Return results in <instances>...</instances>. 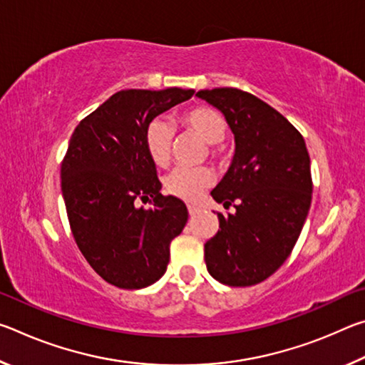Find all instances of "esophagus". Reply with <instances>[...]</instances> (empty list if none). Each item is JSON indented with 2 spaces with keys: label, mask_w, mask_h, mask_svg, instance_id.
<instances>
[{
  "label": "esophagus",
  "mask_w": 365,
  "mask_h": 365,
  "mask_svg": "<svg viewBox=\"0 0 365 365\" xmlns=\"http://www.w3.org/2000/svg\"><path fill=\"white\" fill-rule=\"evenodd\" d=\"M187 207H188V212H190V215H196L197 212L201 211V207H200V206H196V205H188Z\"/></svg>",
  "instance_id": "esophagus-1"
}]
</instances>
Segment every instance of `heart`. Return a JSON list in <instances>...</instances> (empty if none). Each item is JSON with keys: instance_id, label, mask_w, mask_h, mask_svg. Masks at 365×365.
I'll return each instance as SVG.
<instances>
[{"instance_id": "heart-1", "label": "heart", "mask_w": 365, "mask_h": 365, "mask_svg": "<svg viewBox=\"0 0 365 365\" xmlns=\"http://www.w3.org/2000/svg\"><path fill=\"white\" fill-rule=\"evenodd\" d=\"M177 123L185 130L193 132L197 137L207 141L209 156L214 159L222 158L219 141L225 138L227 122L217 110L206 106L191 108L178 114ZM172 140H174V135H172L170 127L163 120L154 119L145 127V150L150 159L159 168H165L170 163ZM211 183L212 172L205 165H201V168H180L168 177L165 191L185 201H196Z\"/></svg>"}]
</instances>
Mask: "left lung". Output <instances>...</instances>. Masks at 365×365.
<instances>
[{
    "label": "left lung",
    "instance_id": "8db88e82",
    "mask_svg": "<svg viewBox=\"0 0 365 365\" xmlns=\"http://www.w3.org/2000/svg\"><path fill=\"white\" fill-rule=\"evenodd\" d=\"M235 135L230 169L211 195L219 230L205 245L207 272L228 287H251L292 255L312 197L311 159L302 135L279 110L238 88L201 90Z\"/></svg>",
    "mask_w": 365,
    "mask_h": 365
}]
</instances>
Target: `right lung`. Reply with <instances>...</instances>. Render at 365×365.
<instances>
[{"mask_svg":"<svg viewBox=\"0 0 365 365\" xmlns=\"http://www.w3.org/2000/svg\"><path fill=\"white\" fill-rule=\"evenodd\" d=\"M193 90H120L80 120L61 164L67 219L86 262L122 289L153 285L164 275L170 242L188 219L187 206L159 193L156 165L143 143L154 117ZM153 197L151 210L138 199Z\"/></svg>","mask_w":365,"mask_h":365,"instance_id":"add662e5","label":"right lung"}]
</instances>
